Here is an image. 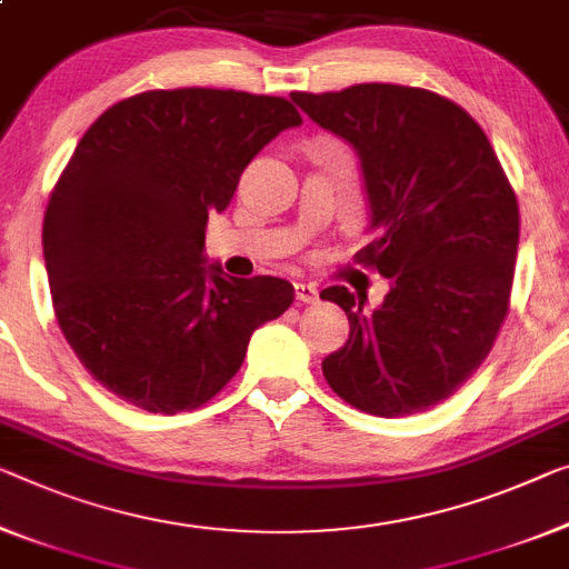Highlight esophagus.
Here are the masks:
<instances>
[{
    "label": "esophagus",
    "mask_w": 569,
    "mask_h": 569,
    "mask_svg": "<svg viewBox=\"0 0 569 569\" xmlns=\"http://www.w3.org/2000/svg\"><path fill=\"white\" fill-rule=\"evenodd\" d=\"M295 297L305 305H315L320 300V290L310 282H295Z\"/></svg>",
    "instance_id": "esophagus-1"
}]
</instances>
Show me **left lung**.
<instances>
[{"mask_svg": "<svg viewBox=\"0 0 569 569\" xmlns=\"http://www.w3.org/2000/svg\"><path fill=\"white\" fill-rule=\"evenodd\" d=\"M290 99L353 147L373 233L356 261L389 279L373 310L346 287L320 292L351 322L326 381L361 412H425L470 379L506 318L517 198L483 129L432 91L361 83Z\"/></svg>", "mask_w": 569, "mask_h": 569, "instance_id": "obj_1", "label": "left lung"}]
</instances>
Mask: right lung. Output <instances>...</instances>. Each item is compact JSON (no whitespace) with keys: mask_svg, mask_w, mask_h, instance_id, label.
Masks as SVG:
<instances>
[{"mask_svg":"<svg viewBox=\"0 0 569 569\" xmlns=\"http://www.w3.org/2000/svg\"><path fill=\"white\" fill-rule=\"evenodd\" d=\"M302 117L279 96L147 91L113 103L52 190L42 257L58 326L111 395L154 415L216 397L251 333L292 305L279 277L231 279L206 257L247 164Z\"/></svg>","mask_w":569,"mask_h":569,"instance_id":"right-lung-1","label":"right lung"}]
</instances>
